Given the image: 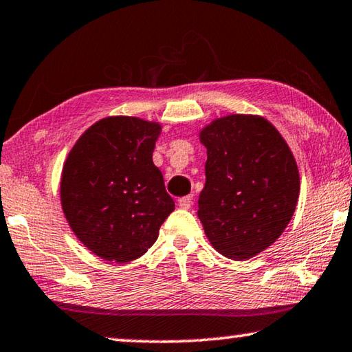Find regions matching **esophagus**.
Returning a JSON list of instances; mask_svg holds the SVG:
<instances>
[{
	"label": "esophagus",
	"mask_w": 352,
	"mask_h": 352,
	"mask_svg": "<svg viewBox=\"0 0 352 352\" xmlns=\"http://www.w3.org/2000/svg\"><path fill=\"white\" fill-rule=\"evenodd\" d=\"M178 205H180V208H183V210L191 208V206H192V196H191V194H189V196L178 199Z\"/></svg>",
	"instance_id": "34e87169"
}]
</instances>
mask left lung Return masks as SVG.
Masks as SVG:
<instances>
[{"label": "left lung", "instance_id": "obj_1", "mask_svg": "<svg viewBox=\"0 0 352 352\" xmlns=\"http://www.w3.org/2000/svg\"><path fill=\"white\" fill-rule=\"evenodd\" d=\"M206 147L197 216L217 252L248 260L263 252L292 221L299 170L285 139L265 117L230 114L200 131Z\"/></svg>", "mask_w": 352, "mask_h": 352}]
</instances>
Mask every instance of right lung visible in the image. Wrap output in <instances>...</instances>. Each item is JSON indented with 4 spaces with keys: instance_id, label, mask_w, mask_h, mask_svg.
Here are the masks:
<instances>
[{
    "instance_id": "right-lung-1",
    "label": "right lung",
    "mask_w": 352,
    "mask_h": 352,
    "mask_svg": "<svg viewBox=\"0 0 352 352\" xmlns=\"http://www.w3.org/2000/svg\"><path fill=\"white\" fill-rule=\"evenodd\" d=\"M161 125L113 116L82 133L60 175V204L76 238L106 261L128 263L153 246L175 208L153 164Z\"/></svg>"
}]
</instances>
